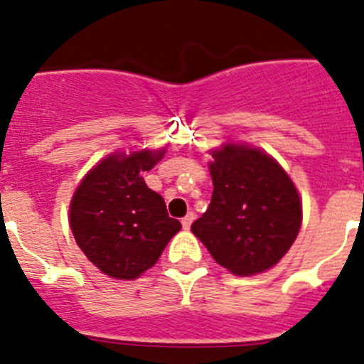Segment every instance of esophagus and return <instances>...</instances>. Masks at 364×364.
<instances>
[{"label":"esophagus","instance_id":"esophagus-1","mask_svg":"<svg viewBox=\"0 0 364 364\" xmlns=\"http://www.w3.org/2000/svg\"><path fill=\"white\" fill-rule=\"evenodd\" d=\"M193 220H195V213H193V211H189V213L182 218V228H184V230H189L193 224Z\"/></svg>","mask_w":364,"mask_h":364}]
</instances>
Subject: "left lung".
Masks as SVG:
<instances>
[{"mask_svg": "<svg viewBox=\"0 0 364 364\" xmlns=\"http://www.w3.org/2000/svg\"><path fill=\"white\" fill-rule=\"evenodd\" d=\"M210 208L191 224L218 264L235 275L275 266L301 230L297 189L273 159L259 149L228 146L213 151Z\"/></svg>", "mask_w": 364, "mask_h": 364, "instance_id": "8db88e82", "label": "left lung"}]
</instances>
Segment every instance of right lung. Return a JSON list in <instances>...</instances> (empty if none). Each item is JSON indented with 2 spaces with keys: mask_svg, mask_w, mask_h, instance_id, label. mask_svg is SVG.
<instances>
[{
  "mask_svg": "<svg viewBox=\"0 0 364 364\" xmlns=\"http://www.w3.org/2000/svg\"><path fill=\"white\" fill-rule=\"evenodd\" d=\"M160 156L151 151L112 154L89 171L70 202L76 244L100 272L114 279L131 281L149 269L182 228L142 178Z\"/></svg>",
  "mask_w": 364,
  "mask_h": 364,
  "instance_id": "add662e5",
  "label": "right lung"
}]
</instances>
